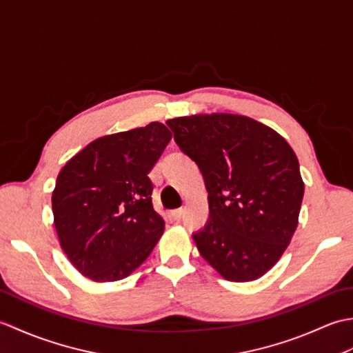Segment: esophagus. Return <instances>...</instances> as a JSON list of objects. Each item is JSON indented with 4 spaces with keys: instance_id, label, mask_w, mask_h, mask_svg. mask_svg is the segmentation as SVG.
<instances>
[{
    "instance_id": "obj_1",
    "label": "esophagus",
    "mask_w": 353,
    "mask_h": 353,
    "mask_svg": "<svg viewBox=\"0 0 353 353\" xmlns=\"http://www.w3.org/2000/svg\"><path fill=\"white\" fill-rule=\"evenodd\" d=\"M183 216V209H174V211H171V219L176 220V221H181V219Z\"/></svg>"
}]
</instances>
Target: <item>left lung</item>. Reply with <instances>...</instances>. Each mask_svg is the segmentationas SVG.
<instances>
[{
    "mask_svg": "<svg viewBox=\"0 0 353 353\" xmlns=\"http://www.w3.org/2000/svg\"><path fill=\"white\" fill-rule=\"evenodd\" d=\"M205 179L209 220L192 238L201 256L232 282L264 276L297 228L305 185L296 153L279 133L244 115L167 121Z\"/></svg>",
    "mask_w": 353,
    "mask_h": 353,
    "instance_id": "obj_1",
    "label": "left lung"
}]
</instances>
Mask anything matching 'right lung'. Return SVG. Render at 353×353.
<instances>
[{"instance_id": "add662e5", "label": "right lung", "mask_w": 353, "mask_h": 353, "mask_svg": "<svg viewBox=\"0 0 353 353\" xmlns=\"http://www.w3.org/2000/svg\"><path fill=\"white\" fill-rule=\"evenodd\" d=\"M171 139L162 123L101 137L65 163L51 203L62 250L95 282L132 274L163 234L148 172Z\"/></svg>"}]
</instances>
